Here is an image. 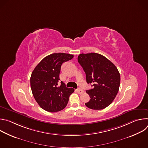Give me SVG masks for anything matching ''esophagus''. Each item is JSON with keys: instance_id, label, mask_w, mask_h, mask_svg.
<instances>
[{"instance_id": "obj_1", "label": "esophagus", "mask_w": 148, "mask_h": 148, "mask_svg": "<svg viewBox=\"0 0 148 148\" xmlns=\"http://www.w3.org/2000/svg\"><path fill=\"white\" fill-rule=\"evenodd\" d=\"M77 92H78V94H82V93L84 92V91H83L82 89H81V88L77 89Z\"/></svg>"}]
</instances>
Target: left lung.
I'll return each instance as SVG.
<instances>
[{
	"instance_id": "8db88e82",
	"label": "left lung",
	"mask_w": 148,
	"mask_h": 148,
	"mask_svg": "<svg viewBox=\"0 0 148 148\" xmlns=\"http://www.w3.org/2000/svg\"><path fill=\"white\" fill-rule=\"evenodd\" d=\"M78 61L86 74L88 84L94 88L87 90L90 95L86 106L92 110L104 109L112 102L119 91L120 74L113 63L101 54H81Z\"/></svg>"
}]
</instances>
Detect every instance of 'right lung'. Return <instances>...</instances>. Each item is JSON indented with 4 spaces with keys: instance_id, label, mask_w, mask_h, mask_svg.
Wrapping results in <instances>:
<instances>
[{
    "instance_id": "1",
    "label": "right lung",
    "mask_w": 148,
    "mask_h": 148,
    "mask_svg": "<svg viewBox=\"0 0 148 148\" xmlns=\"http://www.w3.org/2000/svg\"><path fill=\"white\" fill-rule=\"evenodd\" d=\"M74 56L66 53H53L42 60L33 71L30 86L33 95L40 107L51 112L64 109L67 105L74 88L66 87L60 80V73L63 62L71 60Z\"/></svg>"
}]
</instances>
